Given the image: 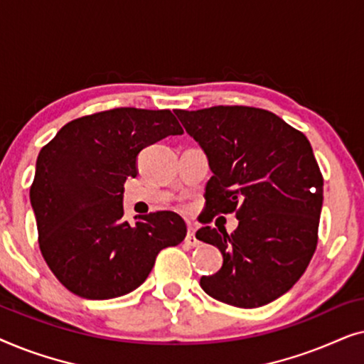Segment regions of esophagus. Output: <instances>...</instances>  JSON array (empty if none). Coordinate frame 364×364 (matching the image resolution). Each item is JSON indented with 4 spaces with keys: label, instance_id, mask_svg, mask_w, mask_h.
Listing matches in <instances>:
<instances>
[{
    "label": "esophagus",
    "instance_id": "obj_1",
    "mask_svg": "<svg viewBox=\"0 0 364 364\" xmlns=\"http://www.w3.org/2000/svg\"><path fill=\"white\" fill-rule=\"evenodd\" d=\"M186 243H187V245H191V247H197L198 245V240H197V237H196V230H193V227H188L187 237H186Z\"/></svg>",
    "mask_w": 364,
    "mask_h": 364
}]
</instances>
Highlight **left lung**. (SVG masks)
Wrapping results in <instances>:
<instances>
[{"label": "left lung", "instance_id": "8db88e82", "mask_svg": "<svg viewBox=\"0 0 364 364\" xmlns=\"http://www.w3.org/2000/svg\"><path fill=\"white\" fill-rule=\"evenodd\" d=\"M176 116L205 152L213 176L203 223L237 213V230L202 227L198 240L217 247L223 265L202 277V290L238 308L267 305L305 273L318 242L323 177L308 139L273 112L215 106Z\"/></svg>", "mask_w": 364, "mask_h": 364}]
</instances>
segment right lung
Instances as JSON below:
<instances>
[{"label":"right lung","instance_id":"1","mask_svg":"<svg viewBox=\"0 0 364 364\" xmlns=\"http://www.w3.org/2000/svg\"><path fill=\"white\" fill-rule=\"evenodd\" d=\"M183 134L167 109L119 107L68 122L39 152L29 191L48 267L74 295L109 300L141 287L157 253L186 238L173 212L124 220V182L144 147Z\"/></svg>","mask_w":364,"mask_h":364}]
</instances>
